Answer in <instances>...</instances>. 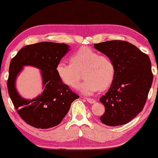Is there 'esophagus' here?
I'll return each mask as SVG.
<instances>
[{"instance_id": "esophagus-1", "label": "esophagus", "mask_w": 158, "mask_h": 158, "mask_svg": "<svg viewBox=\"0 0 158 158\" xmlns=\"http://www.w3.org/2000/svg\"><path fill=\"white\" fill-rule=\"evenodd\" d=\"M86 100L88 101V102L89 103H92V104H94V103H96V100L94 98H86Z\"/></svg>"}]
</instances>
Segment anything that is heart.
I'll return each mask as SVG.
<instances>
[{"mask_svg":"<svg viewBox=\"0 0 158 158\" xmlns=\"http://www.w3.org/2000/svg\"><path fill=\"white\" fill-rule=\"evenodd\" d=\"M70 63L60 61L56 67L60 79L68 87L76 88L83 77L79 90L86 96L107 89L115 76V65L107 55H100L89 47H81L70 58Z\"/></svg>","mask_w":158,"mask_h":158,"instance_id":"obj_1","label":"heart"}]
</instances>
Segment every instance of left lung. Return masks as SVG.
I'll return each instance as SVG.
<instances>
[{
    "mask_svg": "<svg viewBox=\"0 0 158 158\" xmlns=\"http://www.w3.org/2000/svg\"><path fill=\"white\" fill-rule=\"evenodd\" d=\"M94 47L115 65L113 83L100 98L106 110L101 122L111 127L127 124L142 111L148 98L153 80L150 57L125 41H106Z\"/></svg>",
    "mask_w": 158,
    "mask_h": 158,
    "instance_id": "obj_1",
    "label": "left lung"
}]
</instances>
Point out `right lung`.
I'll return each mask as SVG.
<instances>
[{
  "label": "right lung",
  "mask_w": 158,
  "mask_h": 158,
  "mask_svg": "<svg viewBox=\"0 0 158 158\" xmlns=\"http://www.w3.org/2000/svg\"><path fill=\"white\" fill-rule=\"evenodd\" d=\"M64 43L39 42L27 45L10 61L8 91L15 109L28 124L37 129L57 126L68 113L71 103L79 96L62 83L56 67L70 50ZM40 69L42 75V94L33 99H26L17 91L15 81L24 66Z\"/></svg>",
  "instance_id": "1"
}]
</instances>
